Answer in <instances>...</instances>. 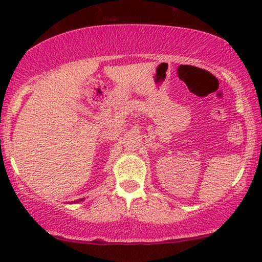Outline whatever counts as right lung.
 Returning <instances> with one entry per match:
<instances>
[{
  "label": "right lung",
  "mask_w": 262,
  "mask_h": 262,
  "mask_svg": "<svg viewBox=\"0 0 262 262\" xmlns=\"http://www.w3.org/2000/svg\"><path fill=\"white\" fill-rule=\"evenodd\" d=\"M83 200V199H81V200H78V201H82Z\"/></svg>",
  "instance_id": "right-lung-1"
}]
</instances>
